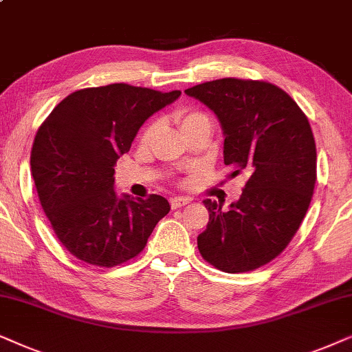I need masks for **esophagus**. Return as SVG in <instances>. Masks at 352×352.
<instances>
[{"mask_svg":"<svg viewBox=\"0 0 352 352\" xmlns=\"http://www.w3.org/2000/svg\"><path fill=\"white\" fill-rule=\"evenodd\" d=\"M188 203H190V199L184 198V196H172V198H170L172 209H179V208H182V206H185Z\"/></svg>","mask_w":352,"mask_h":352,"instance_id":"esophagus-1","label":"esophagus"}]
</instances>
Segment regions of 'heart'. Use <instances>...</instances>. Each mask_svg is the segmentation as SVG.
I'll return each instance as SVG.
<instances>
[{"label":"heart","instance_id":"heart-1","mask_svg":"<svg viewBox=\"0 0 352 352\" xmlns=\"http://www.w3.org/2000/svg\"><path fill=\"white\" fill-rule=\"evenodd\" d=\"M203 120H209V117L198 109H182L177 112V122H179L182 132L186 129H190L191 125L198 124V122H203ZM154 132H156V124L148 125L142 135V143L144 144L149 143V140L153 138Z\"/></svg>","mask_w":352,"mask_h":352}]
</instances>
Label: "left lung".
<instances>
[{"label": "left lung", "mask_w": 352, "mask_h": 352, "mask_svg": "<svg viewBox=\"0 0 352 352\" xmlns=\"http://www.w3.org/2000/svg\"><path fill=\"white\" fill-rule=\"evenodd\" d=\"M210 107L222 124L223 162L250 173L240 199L209 210L198 250L215 269L238 274L269 264L298 232L317 180L311 124L296 101L274 83L219 78L185 90Z\"/></svg>", "instance_id": "left-lung-1"}]
</instances>
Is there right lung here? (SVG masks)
Returning <instances> with one entry per match:
<instances>
[{
	"instance_id": "1",
	"label": "right lung",
	"mask_w": 352,
	"mask_h": 352,
	"mask_svg": "<svg viewBox=\"0 0 352 352\" xmlns=\"http://www.w3.org/2000/svg\"><path fill=\"white\" fill-rule=\"evenodd\" d=\"M129 83L77 90L40 125L32 177L51 227L70 254L116 267L144 250L170 206L159 195L117 198L114 166L148 117L180 96Z\"/></svg>"
}]
</instances>
